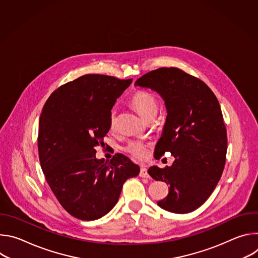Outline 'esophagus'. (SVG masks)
I'll return each mask as SVG.
<instances>
[{
  "instance_id": "34e87169",
  "label": "esophagus",
  "mask_w": 258,
  "mask_h": 258,
  "mask_svg": "<svg viewBox=\"0 0 258 258\" xmlns=\"http://www.w3.org/2000/svg\"><path fill=\"white\" fill-rule=\"evenodd\" d=\"M141 177H149V173L148 171H147V169L145 167H142L141 170H140V174H139Z\"/></svg>"
}]
</instances>
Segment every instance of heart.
<instances>
[{
    "mask_svg": "<svg viewBox=\"0 0 258 258\" xmlns=\"http://www.w3.org/2000/svg\"><path fill=\"white\" fill-rule=\"evenodd\" d=\"M131 104L137 111L147 120L154 118L158 112V102L153 94L146 91H138L131 98ZM116 126V115L112 110L109 116V127L114 130ZM149 145L142 141H130L124 147L123 151L137 159H143L148 153Z\"/></svg>",
    "mask_w": 258,
    "mask_h": 258,
    "instance_id": "obj_1",
    "label": "heart"
}]
</instances>
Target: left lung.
<instances>
[{
	"label": "left lung",
	"mask_w": 258,
	"mask_h": 258,
	"mask_svg": "<svg viewBox=\"0 0 258 258\" xmlns=\"http://www.w3.org/2000/svg\"><path fill=\"white\" fill-rule=\"evenodd\" d=\"M136 86L159 93L167 109L154 157L170 152L174 161L148 169L154 179L169 186L168 195L157 204L174 213L194 211L209 198L226 164L227 128L218 100L204 82L176 67L152 70Z\"/></svg>",
	"instance_id": "8db88e82"
}]
</instances>
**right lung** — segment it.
<instances>
[{
  "label": "right lung",
  "mask_w": 258,
  "mask_h": 258,
  "mask_svg": "<svg viewBox=\"0 0 258 258\" xmlns=\"http://www.w3.org/2000/svg\"><path fill=\"white\" fill-rule=\"evenodd\" d=\"M132 82L86 75L55 90L43 108L38 136L41 166L61 206L79 219L107 214L125 180L140 172L125 155L117 153L107 162L96 158L95 149L110 130L116 99Z\"/></svg>",
  "instance_id": "add662e5"
}]
</instances>
